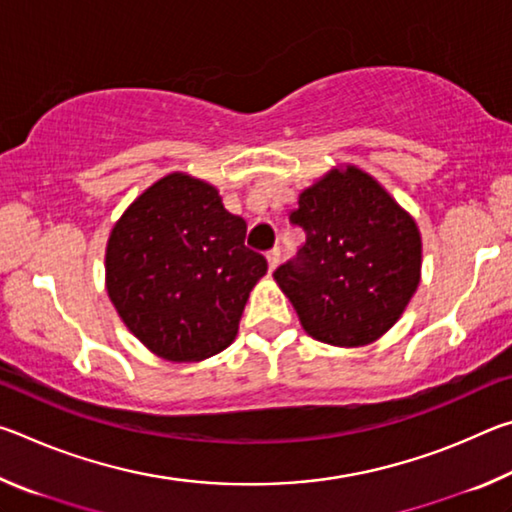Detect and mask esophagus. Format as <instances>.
Instances as JSON below:
<instances>
[{"label": "esophagus", "instance_id": "obj_1", "mask_svg": "<svg viewBox=\"0 0 512 512\" xmlns=\"http://www.w3.org/2000/svg\"><path fill=\"white\" fill-rule=\"evenodd\" d=\"M266 259H268V271H275V266L280 264V248H271V250H268Z\"/></svg>", "mask_w": 512, "mask_h": 512}]
</instances>
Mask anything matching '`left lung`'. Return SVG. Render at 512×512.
Wrapping results in <instances>:
<instances>
[{
	"instance_id": "8db88e82",
	"label": "left lung",
	"mask_w": 512,
	"mask_h": 512,
	"mask_svg": "<svg viewBox=\"0 0 512 512\" xmlns=\"http://www.w3.org/2000/svg\"><path fill=\"white\" fill-rule=\"evenodd\" d=\"M291 223L307 241L273 273L300 325L320 343L361 348L391 329L422 275V237L386 187L339 164L298 194Z\"/></svg>"
}]
</instances>
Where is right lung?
Wrapping results in <instances>:
<instances>
[{
	"label": "right lung",
	"mask_w": 512,
	"mask_h": 512,
	"mask_svg": "<svg viewBox=\"0 0 512 512\" xmlns=\"http://www.w3.org/2000/svg\"><path fill=\"white\" fill-rule=\"evenodd\" d=\"M246 221L219 189L185 171L155 180L112 225L106 289L155 357L196 363L235 341L266 259L246 248Z\"/></svg>",
	"instance_id": "obj_1"
}]
</instances>
